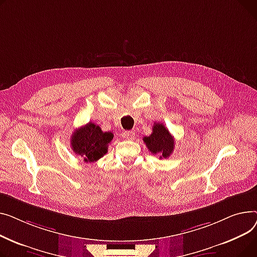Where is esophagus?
I'll return each mask as SVG.
<instances>
[{"mask_svg":"<svg viewBox=\"0 0 257 257\" xmlns=\"http://www.w3.org/2000/svg\"><path fill=\"white\" fill-rule=\"evenodd\" d=\"M122 136L125 139H133L135 137V133H134V131H125V132H123Z\"/></svg>","mask_w":257,"mask_h":257,"instance_id":"1","label":"esophagus"}]
</instances>
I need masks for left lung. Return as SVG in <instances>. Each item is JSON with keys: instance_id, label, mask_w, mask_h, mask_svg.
I'll use <instances>...</instances> for the list:
<instances>
[{"instance_id": "obj_1", "label": "left lung", "mask_w": 257, "mask_h": 257, "mask_svg": "<svg viewBox=\"0 0 257 257\" xmlns=\"http://www.w3.org/2000/svg\"><path fill=\"white\" fill-rule=\"evenodd\" d=\"M143 141L149 152L160 156V159L169 158L174 149V139L163 123H155L152 135L144 137Z\"/></svg>"}]
</instances>
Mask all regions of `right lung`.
Instances as JSON below:
<instances>
[{
	"instance_id": "1",
	"label": "right lung",
	"mask_w": 257,
	"mask_h": 257,
	"mask_svg": "<svg viewBox=\"0 0 257 257\" xmlns=\"http://www.w3.org/2000/svg\"><path fill=\"white\" fill-rule=\"evenodd\" d=\"M113 136L111 132H102L98 125L89 122L73 132L70 143L74 154L84 158V162L92 163L108 153Z\"/></svg>"
}]
</instances>
